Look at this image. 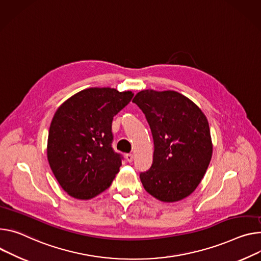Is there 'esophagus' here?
<instances>
[{"mask_svg": "<svg viewBox=\"0 0 261 261\" xmlns=\"http://www.w3.org/2000/svg\"><path fill=\"white\" fill-rule=\"evenodd\" d=\"M126 159L128 162H132L133 160V155L132 154H126Z\"/></svg>", "mask_w": 261, "mask_h": 261, "instance_id": "1", "label": "esophagus"}]
</instances>
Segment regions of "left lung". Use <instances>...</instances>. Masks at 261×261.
<instances>
[{
    "label": "left lung",
    "mask_w": 261,
    "mask_h": 261,
    "mask_svg": "<svg viewBox=\"0 0 261 261\" xmlns=\"http://www.w3.org/2000/svg\"><path fill=\"white\" fill-rule=\"evenodd\" d=\"M150 126L154 153L141 172L146 191L162 202L180 201L200 184L208 168L212 143L202 110L177 91L141 90L134 97Z\"/></svg>",
    "instance_id": "obj_1"
}]
</instances>
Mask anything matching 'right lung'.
Instances as JSON below:
<instances>
[{"label":"right lung","mask_w":261,"mask_h":261,"mask_svg":"<svg viewBox=\"0 0 261 261\" xmlns=\"http://www.w3.org/2000/svg\"><path fill=\"white\" fill-rule=\"evenodd\" d=\"M132 97L131 91L87 88L55 112L46 153L55 178L70 197L88 200L111 185L123 160L112 148V120Z\"/></svg>","instance_id":"right-lung-1"}]
</instances>
